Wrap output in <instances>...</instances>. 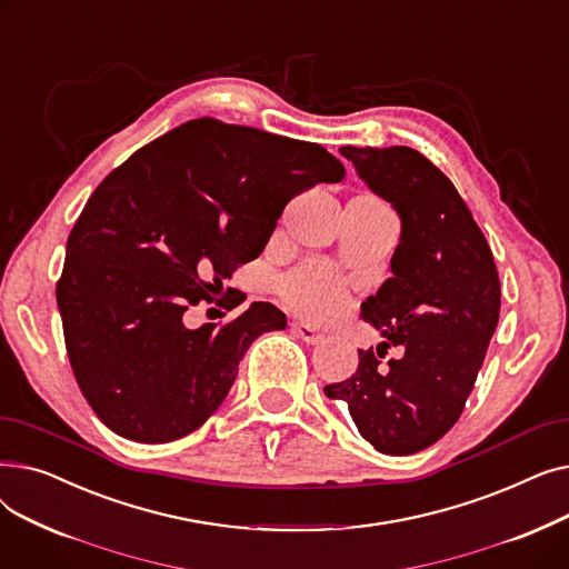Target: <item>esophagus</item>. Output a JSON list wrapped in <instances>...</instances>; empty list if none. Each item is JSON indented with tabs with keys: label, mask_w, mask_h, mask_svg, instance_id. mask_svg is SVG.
Segmentation results:
<instances>
[{
	"label": "esophagus",
	"mask_w": 569,
	"mask_h": 569,
	"mask_svg": "<svg viewBox=\"0 0 569 569\" xmlns=\"http://www.w3.org/2000/svg\"><path fill=\"white\" fill-rule=\"evenodd\" d=\"M292 327V332L300 337L302 341H307V343H311V346H316V343H320L325 337L318 332V330H313L311 325H307V322H292L290 325Z\"/></svg>",
	"instance_id": "34e87169"
}]
</instances>
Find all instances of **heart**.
Masks as SVG:
<instances>
[{"label":"heart","mask_w":569,"mask_h":569,"mask_svg":"<svg viewBox=\"0 0 569 569\" xmlns=\"http://www.w3.org/2000/svg\"><path fill=\"white\" fill-rule=\"evenodd\" d=\"M286 300L309 316H325L343 305L339 279L320 264H309L283 281Z\"/></svg>","instance_id":"1"}]
</instances>
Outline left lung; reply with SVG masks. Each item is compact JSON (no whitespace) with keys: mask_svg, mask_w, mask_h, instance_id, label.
Returning <instances> with one entry per match:
<instances>
[{"mask_svg":"<svg viewBox=\"0 0 569 569\" xmlns=\"http://www.w3.org/2000/svg\"><path fill=\"white\" fill-rule=\"evenodd\" d=\"M362 182L395 207L401 237L392 277L362 305L385 341L360 350V367L325 387L348 403L357 431L382 455H415L463 412L500 316L493 253L463 198L410 147H341ZM399 361L380 366L387 347Z\"/></svg>","mask_w":569,"mask_h":569,"instance_id":"left-lung-1","label":"left lung"}]
</instances>
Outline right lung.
Masks as SVG:
<instances>
[{"label": "right lung", "instance_id": "1", "mask_svg": "<svg viewBox=\"0 0 569 569\" xmlns=\"http://www.w3.org/2000/svg\"><path fill=\"white\" fill-rule=\"evenodd\" d=\"M343 177L316 142L200 117L103 179L69 234L57 307L76 380L108 429L170 442L207 422L249 346L286 330V316L253 302L189 330L184 311L262 253L295 196Z\"/></svg>", "mask_w": 569, "mask_h": 569}]
</instances>
